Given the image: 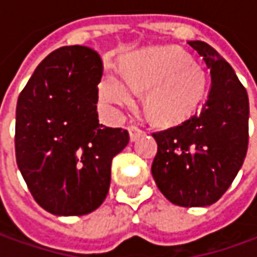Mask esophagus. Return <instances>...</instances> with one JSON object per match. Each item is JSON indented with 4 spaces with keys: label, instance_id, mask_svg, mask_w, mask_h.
Here are the masks:
<instances>
[{
    "label": "esophagus",
    "instance_id": "1",
    "mask_svg": "<svg viewBox=\"0 0 257 257\" xmlns=\"http://www.w3.org/2000/svg\"><path fill=\"white\" fill-rule=\"evenodd\" d=\"M129 131V138H131V141L134 142V141H137L138 138L141 137L142 134H144V131L141 128H138V126H135V125H131L128 128Z\"/></svg>",
    "mask_w": 257,
    "mask_h": 257
}]
</instances>
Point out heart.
<instances>
[{
    "instance_id": "heart-1",
    "label": "heart",
    "mask_w": 257,
    "mask_h": 257,
    "mask_svg": "<svg viewBox=\"0 0 257 257\" xmlns=\"http://www.w3.org/2000/svg\"><path fill=\"white\" fill-rule=\"evenodd\" d=\"M122 78L109 74L101 86L106 105H131L134 91H145V109L159 123L189 118L206 93V75L178 48H155L122 59Z\"/></svg>"
}]
</instances>
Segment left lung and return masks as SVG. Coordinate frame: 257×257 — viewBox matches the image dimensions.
Here are the masks:
<instances>
[{"label": "left lung", "mask_w": 257, "mask_h": 257, "mask_svg": "<svg viewBox=\"0 0 257 257\" xmlns=\"http://www.w3.org/2000/svg\"><path fill=\"white\" fill-rule=\"evenodd\" d=\"M206 67L208 101L181 123L154 132L152 176L168 200L185 208L222 198L243 165L249 144V98L233 68L203 41H188Z\"/></svg>", "instance_id": "1"}]
</instances>
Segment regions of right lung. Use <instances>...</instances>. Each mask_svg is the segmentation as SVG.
<instances>
[{"instance_id":"add662e5","label":"right lung","mask_w":257,"mask_h":257,"mask_svg":"<svg viewBox=\"0 0 257 257\" xmlns=\"http://www.w3.org/2000/svg\"><path fill=\"white\" fill-rule=\"evenodd\" d=\"M102 69L96 51L62 47L37 67L18 96L17 165L35 202L58 216H81L101 206L112 159L129 142L128 131L98 119Z\"/></svg>"}]
</instances>
